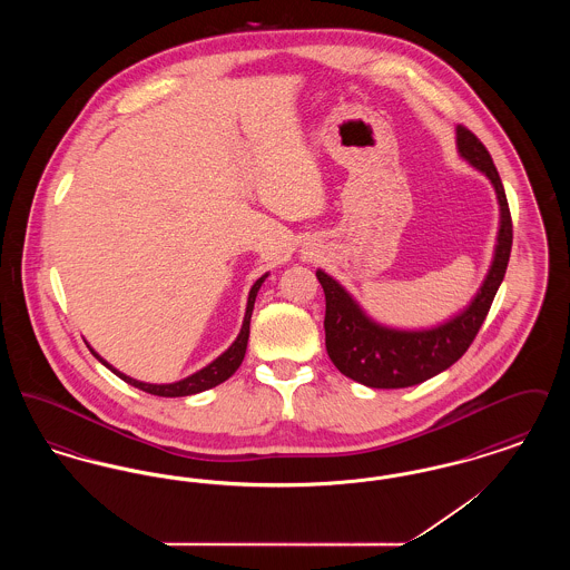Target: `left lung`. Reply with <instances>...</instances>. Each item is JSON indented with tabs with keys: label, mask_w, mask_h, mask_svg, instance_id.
<instances>
[{
	"label": "left lung",
	"mask_w": 570,
	"mask_h": 570,
	"mask_svg": "<svg viewBox=\"0 0 570 570\" xmlns=\"http://www.w3.org/2000/svg\"><path fill=\"white\" fill-rule=\"evenodd\" d=\"M458 151L488 177L500 205L498 244L488 277L463 312L432 328H391L372 321L337 279L323 269L316 272L326 298V353L344 376L365 386L406 389L449 370L474 342L504 279L513 245V222L504 186L485 145L463 126L458 128Z\"/></svg>",
	"instance_id": "8db88e82"
}]
</instances>
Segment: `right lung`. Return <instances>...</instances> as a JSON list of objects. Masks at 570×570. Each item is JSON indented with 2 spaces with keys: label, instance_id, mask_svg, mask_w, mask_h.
<instances>
[{
  "label": "right lung",
  "instance_id": "right-lung-1",
  "mask_svg": "<svg viewBox=\"0 0 570 570\" xmlns=\"http://www.w3.org/2000/svg\"><path fill=\"white\" fill-rule=\"evenodd\" d=\"M267 275H269V273H265L263 277H258V279L254 282V286L249 288L247 307H245L244 325H242V331H239L237 340L230 344V348L224 351V353L217 356L216 361H212L207 367L198 370L196 374H191L188 379L177 380V382H170V384H149V382H140V380L130 379V376L121 374L119 370H115V367H112L110 363H107L100 354L96 353L91 346H89V351H91V354H94L102 365H107L115 376H119L124 382L132 384V386L145 391V393L158 395V397H186V395H194V393L214 389L217 384H222L224 380L230 379V376L239 370V365H242V361H244L245 348H247V337H249V318H252L254 301H256V295H258L263 282L267 279Z\"/></svg>",
  "mask_w": 570,
  "mask_h": 570
}]
</instances>
